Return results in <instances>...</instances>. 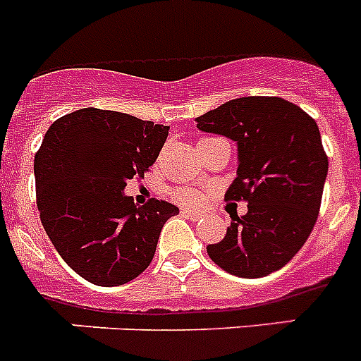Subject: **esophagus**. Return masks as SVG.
Segmentation results:
<instances>
[{"mask_svg":"<svg viewBox=\"0 0 361 361\" xmlns=\"http://www.w3.org/2000/svg\"><path fill=\"white\" fill-rule=\"evenodd\" d=\"M183 215L190 216V219H193V220H199L200 216H202L199 212H193V209H188V208L183 209Z\"/></svg>","mask_w":361,"mask_h":361,"instance_id":"1","label":"esophagus"}]
</instances>
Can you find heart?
I'll use <instances>...</instances> for the list:
<instances>
[{"instance_id": "b5f03b06", "label": "heart", "mask_w": 361, "mask_h": 361, "mask_svg": "<svg viewBox=\"0 0 361 361\" xmlns=\"http://www.w3.org/2000/svg\"><path fill=\"white\" fill-rule=\"evenodd\" d=\"M175 199L183 204H197L200 197L199 193H197L195 190H191V188H178V190L175 191Z\"/></svg>"}]
</instances>
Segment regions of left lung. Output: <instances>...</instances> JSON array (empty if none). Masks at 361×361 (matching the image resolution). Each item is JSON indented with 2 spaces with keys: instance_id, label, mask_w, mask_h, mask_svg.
<instances>
[{
  "instance_id": "left-lung-1",
  "label": "left lung",
  "mask_w": 361,
  "mask_h": 361,
  "mask_svg": "<svg viewBox=\"0 0 361 361\" xmlns=\"http://www.w3.org/2000/svg\"><path fill=\"white\" fill-rule=\"evenodd\" d=\"M202 132L238 145V175L226 200L247 202L233 215L224 240L208 245L213 262L231 275L260 279L302 250L320 213L329 159L318 124L282 97H240L197 117Z\"/></svg>"
}]
</instances>
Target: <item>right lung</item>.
<instances>
[{"instance_id": "add662e5", "label": "right lung", "mask_w": 361, "mask_h": 361, "mask_svg": "<svg viewBox=\"0 0 361 361\" xmlns=\"http://www.w3.org/2000/svg\"><path fill=\"white\" fill-rule=\"evenodd\" d=\"M168 126L121 111L82 108L54 121L34 159L36 202L44 231L79 276L123 286L149 266L166 220V200L135 204L126 180L145 177Z\"/></svg>"}]
</instances>
